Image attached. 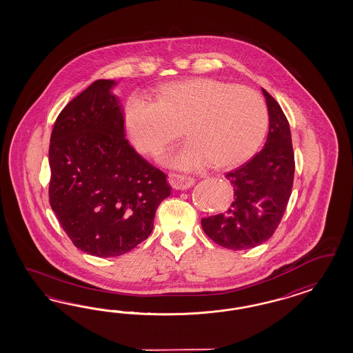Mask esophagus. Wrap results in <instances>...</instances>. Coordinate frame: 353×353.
I'll use <instances>...</instances> for the list:
<instances>
[{
    "label": "esophagus",
    "instance_id": "esophagus-1",
    "mask_svg": "<svg viewBox=\"0 0 353 353\" xmlns=\"http://www.w3.org/2000/svg\"><path fill=\"white\" fill-rule=\"evenodd\" d=\"M168 182L173 189L176 190H186L189 188H192L195 180L189 176H183V174H177V173H170L168 176Z\"/></svg>",
    "mask_w": 353,
    "mask_h": 353
}]
</instances>
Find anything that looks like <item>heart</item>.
Here are the masks:
<instances>
[{
	"label": "heart",
	"instance_id": "obj_1",
	"mask_svg": "<svg viewBox=\"0 0 353 353\" xmlns=\"http://www.w3.org/2000/svg\"><path fill=\"white\" fill-rule=\"evenodd\" d=\"M268 107L256 90L214 79L161 86L157 102L129 99L125 127L139 152L155 157L181 137L189 141L163 158L168 167L194 171L212 163L233 170L254 157L267 134Z\"/></svg>",
	"mask_w": 353,
	"mask_h": 353
}]
</instances>
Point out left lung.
Masks as SVG:
<instances>
[{
	"mask_svg": "<svg viewBox=\"0 0 353 353\" xmlns=\"http://www.w3.org/2000/svg\"><path fill=\"white\" fill-rule=\"evenodd\" d=\"M267 102L269 132L264 149L225 179L234 198L221 214L202 219L204 233L229 250H247L268 241L289 203L295 161L288 119L276 99L261 89Z\"/></svg>",
	"mask_w": 353,
	"mask_h": 353,
	"instance_id": "left-lung-1",
	"label": "left lung"
}]
</instances>
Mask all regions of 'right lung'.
Wrapping results in <instances>:
<instances>
[{"mask_svg": "<svg viewBox=\"0 0 353 353\" xmlns=\"http://www.w3.org/2000/svg\"><path fill=\"white\" fill-rule=\"evenodd\" d=\"M115 80H96L54 124L49 199L79 250L98 257L127 254L149 236L155 212L170 196L167 176L125 139Z\"/></svg>", "mask_w": 353, "mask_h": 353, "instance_id": "add662e5", "label": "right lung"}]
</instances>
